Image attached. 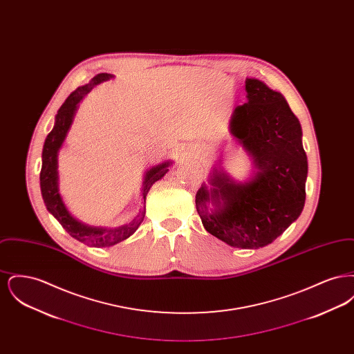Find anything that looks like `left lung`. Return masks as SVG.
<instances>
[{
	"mask_svg": "<svg viewBox=\"0 0 354 354\" xmlns=\"http://www.w3.org/2000/svg\"><path fill=\"white\" fill-rule=\"evenodd\" d=\"M248 102L237 106L231 133L250 152L257 172L236 183L215 169L214 188L196 194L204 228L235 248L256 250L270 244L301 214L308 174L301 126L284 97L259 80H247ZM216 209L209 213L207 202Z\"/></svg>",
	"mask_w": 354,
	"mask_h": 354,
	"instance_id": "left-lung-1",
	"label": "left lung"
}]
</instances>
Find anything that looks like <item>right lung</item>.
Returning <instances> with one entry per match:
<instances>
[{
  "label": "right lung",
  "mask_w": 354,
  "mask_h": 354,
  "mask_svg": "<svg viewBox=\"0 0 354 354\" xmlns=\"http://www.w3.org/2000/svg\"><path fill=\"white\" fill-rule=\"evenodd\" d=\"M110 78H113L111 74L101 73V74L95 75L88 84L75 88L68 95V100L58 110L53 130L46 136L44 150H42V167L39 172L41 192H42V198L46 204L48 211L61 223V225L68 231V235L77 239L78 241H82L87 245H91V247H111L119 241H123L124 239L133 235L138 230V227L145 219V214H146L145 207H143L134 219L124 225H120L118 228L107 230V228H98V227H88V225L82 224L81 221L74 219L68 214L65 204L61 199V195L58 192L57 153L65 140V136L68 134L74 113L77 110V104L87 93L91 91V88L95 84H101L103 81H107ZM169 165H171L169 162H165V163L158 165L147 171L146 179L143 183V191H142L143 199H146V195L150 191V187L156 180L162 179L166 175V172L169 171Z\"/></svg>",
  "instance_id": "right-lung-1"
}]
</instances>
